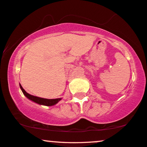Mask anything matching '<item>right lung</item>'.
<instances>
[{
    "label": "right lung",
    "instance_id": "1",
    "mask_svg": "<svg viewBox=\"0 0 147 147\" xmlns=\"http://www.w3.org/2000/svg\"><path fill=\"white\" fill-rule=\"evenodd\" d=\"M19 86L22 90V92H23L24 95H25L26 97L29 98V100H32V101H33L34 102H36V103L41 104V105H45V106H53L54 104H57L59 100H61V98H57V99H45V98H42L37 97V96L30 95L29 94H28L25 92V90L23 89L21 84H20Z\"/></svg>",
    "mask_w": 147,
    "mask_h": 147
}]
</instances>
